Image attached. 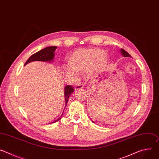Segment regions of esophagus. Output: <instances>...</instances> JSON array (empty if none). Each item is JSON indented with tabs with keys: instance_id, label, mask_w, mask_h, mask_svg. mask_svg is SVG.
<instances>
[{
	"instance_id": "esophagus-1",
	"label": "esophagus",
	"mask_w": 159,
	"mask_h": 159,
	"mask_svg": "<svg viewBox=\"0 0 159 159\" xmlns=\"http://www.w3.org/2000/svg\"><path fill=\"white\" fill-rule=\"evenodd\" d=\"M83 87H84V86H83L82 84H78V85H77L75 87V90H80V89H83Z\"/></svg>"
}]
</instances>
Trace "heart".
I'll return each mask as SVG.
<instances>
[{"label": "heart", "instance_id": "obj_1", "mask_svg": "<svg viewBox=\"0 0 159 159\" xmlns=\"http://www.w3.org/2000/svg\"><path fill=\"white\" fill-rule=\"evenodd\" d=\"M104 55V52L99 49L77 50L68 60V66L70 70L66 71V74L77 77L75 73L87 72L94 66L97 70H99L106 64V59L103 58Z\"/></svg>", "mask_w": 159, "mask_h": 159}]
</instances>
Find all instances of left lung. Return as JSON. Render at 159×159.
<instances>
[{"label":"left lung","mask_w":159,"mask_h":159,"mask_svg":"<svg viewBox=\"0 0 159 159\" xmlns=\"http://www.w3.org/2000/svg\"><path fill=\"white\" fill-rule=\"evenodd\" d=\"M121 55L124 57H131V55L127 52H126L125 50H123V49H121ZM93 123H94V121H93Z\"/></svg>","instance_id":"left-lung-1"}]
</instances>
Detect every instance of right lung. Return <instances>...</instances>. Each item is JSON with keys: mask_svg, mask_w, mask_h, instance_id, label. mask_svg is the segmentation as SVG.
Instances as JSON below:
<instances>
[{"mask_svg": "<svg viewBox=\"0 0 159 159\" xmlns=\"http://www.w3.org/2000/svg\"><path fill=\"white\" fill-rule=\"evenodd\" d=\"M57 47H49L45 48L35 53L32 55L28 60L26 61L25 63V65L28 64V63H30L31 61H45V62H51L54 58L55 56V51L57 49ZM74 91V87L71 85H66L65 87V92H64V95H65V106L67 104L68 100H69V98L71 94ZM63 115L56 121L52 122L55 123L56 121H59L61 119V117Z\"/></svg>", "mask_w": 159, "mask_h": 159, "instance_id": "right-lung-1", "label": "right lung"}]
</instances>
